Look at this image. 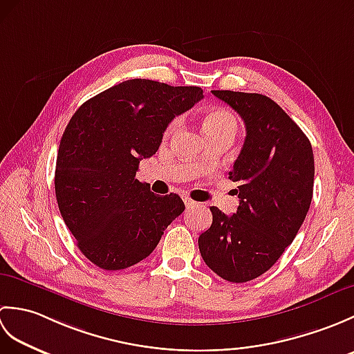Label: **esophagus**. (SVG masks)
I'll return each mask as SVG.
<instances>
[{"label": "esophagus", "instance_id": "esophagus-1", "mask_svg": "<svg viewBox=\"0 0 354 354\" xmlns=\"http://www.w3.org/2000/svg\"><path fill=\"white\" fill-rule=\"evenodd\" d=\"M184 204H185V207L187 208H193V207H196V202H194L193 199H190V198H184Z\"/></svg>", "mask_w": 354, "mask_h": 354}]
</instances>
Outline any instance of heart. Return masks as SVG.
<instances>
[{
    "mask_svg": "<svg viewBox=\"0 0 354 354\" xmlns=\"http://www.w3.org/2000/svg\"><path fill=\"white\" fill-rule=\"evenodd\" d=\"M178 126V120H173V122L167 127V133L171 132ZM202 127H204L205 133H213L219 131H234L236 132V118L231 112L225 109H212L207 112L204 120H202Z\"/></svg>",
    "mask_w": 354,
    "mask_h": 354,
    "instance_id": "heart-1",
    "label": "heart"
}]
</instances>
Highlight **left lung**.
Instances as JSON below:
<instances>
[{"instance_id":"obj_1","label":"left lung","mask_w":354,"mask_h":354,"mask_svg":"<svg viewBox=\"0 0 354 354\" xmlns=\"http://www.w3.org/2000/svg\"><path fill=\"white\" fill-rule=\"evenodd\" d=\"M242 117L246 138L228 173L237 183L232 216L212 207L213 223L199 236L205 265L223 280L245 283L281 257L309 212L315 161L309 138L263 94L213 91Z\"/></svg>"}]
</instances>
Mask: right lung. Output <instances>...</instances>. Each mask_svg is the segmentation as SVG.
<instances>
[{
  "label": "right lung",
  "mask_w": 354,
  "mask_h": 354,
  "mask_svg": "<svg viewBox=\"0 0 354 354\" xmlns=\"http://www.w3.org/2000/svg\"><path fill=\"white\" fill-rule=\"evenodd\" d=\"M202 93L132 79L74 112L59 145L56 199L79 250L95 266L120 270L146 259L185 209L178 194L158 196L135 175L142 158L156 153L171 120Z\"/></svg>",
  "instance_id": "right-lung-1"
}]
</instances>
